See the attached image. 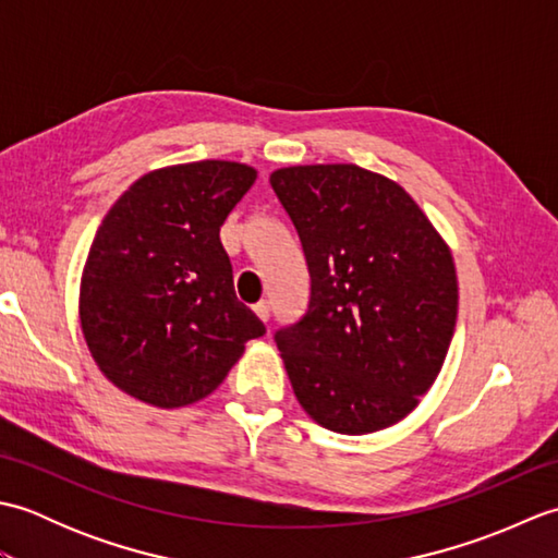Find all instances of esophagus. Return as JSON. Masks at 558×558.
I'll return each mask as SVG.
<instances>
[{"instance_id": "esophagus-1", "label": "esophagus", "mask_w": 558, "mask_h": 558, "mask_svg": "<svg viewBox=\"0 0 558 558\" xmlns=\"http://www.w3.org/2000/svg\"><path fill=\"white\" fill-rule=\"evenodd\" d=\"M254 312L260 318V322H268L270 318V302L268 300H260L258 304H254Z\"/></svg>"}]
</instances>
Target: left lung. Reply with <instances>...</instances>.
Returning <instances> with one entry per match:
<instances>
[{
    "mask_svg": "<svg viewBox=\"0 0 558 558\" xmlns=\"http://www.w3.org/2000/svg\"><path fill=\"white\" fill-rule=\"evenodd\" d=\"M270 186L300 234L310 310L276 345L300 405L338 434L400 422L432 388L458 316L444 236L398 182L360 165H294Z\"/></svg>",
    "mask_w": 558,
    "mask_h": 558,
    "instance_id": "left-lung-1",
    "label": "left lung"
}]
</instances>
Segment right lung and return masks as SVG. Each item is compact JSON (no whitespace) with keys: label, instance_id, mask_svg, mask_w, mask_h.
Here are the masks:
<instances>
[{"label":"right lung","instance_id":"1","mask_svg":"<svg viewBox=\"0 0 558 558\" xmlns=\"http://www.w3.org/2000/svg\"><path fill=\"white\" fill-rule=\"evenodd\" d=\"M256 182L244 162L153 170L114 201L90 244L78 316L110 381L156 408L210 396L266 326L236 300L220 244L230 210Z\"/></svg>","mask_w":558,"mask_h":558}]
</instances>
